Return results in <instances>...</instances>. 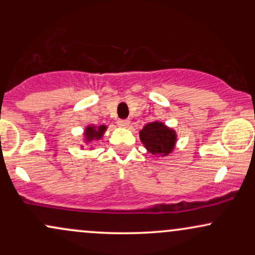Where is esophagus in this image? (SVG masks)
Wrapping results in <instances>:
<instances>
[{
  "instance_id": "obj_1",
  "label": "esophagus",
  "mask_w": 255,
  "mask_h": 255,
  "mask_svg": "<svg viewBox=\"0 0 255 255\" xmlns=\"http://www.w3.org/2000/svg\"><path fill=\"white\" fill-rule=\"evenodd\" d=\"M118 125L122 128H127V127H129L130 121H129V120H119Z\"/></svg>"
}]
</instances>
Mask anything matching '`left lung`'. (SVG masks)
<instances>
[{
	"label": "left lung",
	"mask_w": 255,
	"mask_h": 255,
	"mask_svg": "<svg viewBox=\"0 0 255 255\" xmlns=\"http://www.w3.org/2000/svg\"><path fill=\"white\" fill-rule=\"evenodd\" d=\"M140 140L145 148L154 156L165 157L174 151L176 145V131L163 122L153 121L144 126L139 133Z\"/></svg>",
	"instance_id": "8db88e82"
}]
</instances>
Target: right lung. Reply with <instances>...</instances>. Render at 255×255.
<instances>
[{
    "instance_id": "obj_1",
    "label": "right lung",
    "mask_w": 255,
    "mask_h": 255,
    "mask_svg": "<svg viewBox=\"0 0 255 255\" xmlns=\"http://www.w3.org/2000/svg\"><path fill=\"white\" fill-rule=\"evenodd\" d=\"M105 130H107V126L105 125L87 126L84 131V141L86 144H90L92 141H98L103 137Z\"/></svg>"
}]
</instances>
